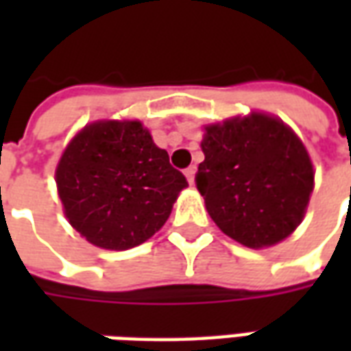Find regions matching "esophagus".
Returning a JSON list of instances; mask_svg holds the SVG:
<instances>
[{
	"mask_svg": "<svg viewBox=\"0 0 351 351\" xmlns=\"http://www.w3.org/2000/svg\"><path fill=\"white\" fill-rule=\"evenodd\" d=\"M195 173H197V169L193 167V165L184 171V175H186V178H188V182H190L191 186H193V182H195Z\"/></svg>",
	"mask_w": 351,
	"mask_h": 351,
	"instance_id": "1",
	"label": "esophagus"
}]
</instances>
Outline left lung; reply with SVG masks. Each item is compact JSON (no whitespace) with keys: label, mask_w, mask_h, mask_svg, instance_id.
<instances>
[{"label":"left lung","mask_w":351,"mask_h":351,"mask_svg":"<svg viewBox=\"0 0 351 351\" xmlns=\"http://www.w3.org/2000/svg\"><path fill=\"white\" fill-rule=\"evenodd\" d=\"M195 182L214 223L248 248L284 241L301 223L314 169L301 138L274 116L252 112L205 128Z\"/></svg>","instance_id":"1"}]
</instances>
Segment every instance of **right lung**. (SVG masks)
<instances>
[{
	"instance_id": "obj_1",
	"label": "right lung",
	"mask_w": 351,
	"mask_h": 351,
	"mask_svg": "<svg viewBox=\"0 0 351 351\" xmlns=\"http://www.w3.org/2000/svg\"><path fill=\"white\" fill-rule=\"evenodd\" d=\"M73 228L105 250H128L160 231L186 176L137 120H101L77 133L56 169Z\"/></svg>"
}]
</instances>
